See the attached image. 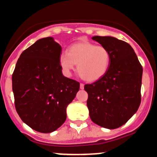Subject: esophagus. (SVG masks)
Segmentation results:
<instances>
[{"label": "esophagus", "mask_w": 157, "mask_h": 157, "mask_svg": "<svg viewBox=\"0 0 157 157\" xmlns=\"http://www.w3.org/2000/svg\"><path fill=\"white\" fill-rule=\"evenodd\" d=\"M80 89H84V84L83 83H80Z\"/></svg>", "instance_id": "esophagus-1"}]
</instances>
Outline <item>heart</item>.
<instances>
[{
  "label": "heart",
  "instance_id": "obj_1",
  "mask_svg": "<svg viewBox=\"0 0 157 157\" xmlns=\"http://www.w3.org/2000/svg\"><path fill=\"white\" fill-rule=\"evenodd\" d=\"M59 63L66 75H70L77 64L79 75L85 80L94 82L102 78L109 70L111 54L104 46L84 41L71 45L68 52H63Z\"/></svg>",
  "mask_w": 157,
  "mask_h": 157
}]
</instances>
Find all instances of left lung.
Segmentation results:
<instances>
[{
    "label": "left lung",
    "mask_w": 157,
    "mask_h": 157,
    "mask_svg": "<svg viewBox=\"0 0 157 157\" xmlns=\"http://www.w3.org/2000/svg\"><path fill=\"white\" fill-rule=\"evenodd\" d=\"M92 40L111 54L105 75L85 85L91 120L109 129L117 128L136 112L141 102L142 66L133 48L115 37L94 36Z\"/></svg>",
    "instance_id": "8db88e82"
}]
</instances>
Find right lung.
<instances>
[{"label": "right lung", "instance_id": "right-lung-1", "mask_svg": "<svg viewBox=\"0 0 157 157\" xmlns=\"http://www.w3.org/2000/svg\"><path fill=\"white\" fill-rule=\"evenodd\" d=\"M61 54L52 37L40 39L21 53L12 74L16 111L40 133L52 132L64 123L66 108L80 89V82L63 75Z\"/></svg>", "mask_w": 157, "mask_h": 157}]
</instances>
